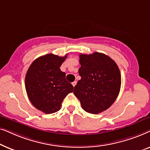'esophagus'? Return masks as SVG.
Returning <instances> with one entry per match:
<instances>
[{
	"instance_id": "34e87169",
	"label": "esophagus",
	"mask_w": 150,
	"mask_h": 150,
	"mask_svg": "<svg viewBox=\"0 0 150 150\" xmlns=\"http://www.w3.org/2000/svg\"><path fill=\"white\" fill-rule=\"evenodd\" d=\"M71 84H72V85L74 86V87H75V85H76V81H74V82H73V83H71Z\"/></svg>"
}]
</instances>
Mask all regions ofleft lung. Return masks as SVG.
Instances as JSON below:
<instances>
[{
	"label": "left lung",
	"mask_w": 150,
	"mask_h": 150,
	"mask_svg": "<svg viewBox=\"0 0 150 150\" xmlns=\"http://www.w3.org/2000/svg\"><path fill=\"white\" fill-rule=\"evenodd\" d=\"M79 73L81 79L74 94L86 112L98 114L110 107L120 91L121 74L116 63L100 52L80 54Z\"/></svg>",
	"instance_id": "left-lung-1"
}]
</instances>
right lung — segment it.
I'll return each mask as SVG.
<instances>
[{
  "instance_id": "add662e5",
  "label": "right lung",
  "mask_w": 150,
  "mask_h": 150,
  "mask_svg": "<svg viewBox=\"0 0 150 150\" xmlns=\"http://www.w3.org/2000/svg\"><path fill=\"white\" fill-rule=\"evenodd\" d=\"M48 54L36 59L30 65L25 77V88L30 102L46 114L61 109V103L74 87L65 79L60 67L66 59Z\"/></svg>"
}]
</instances>
